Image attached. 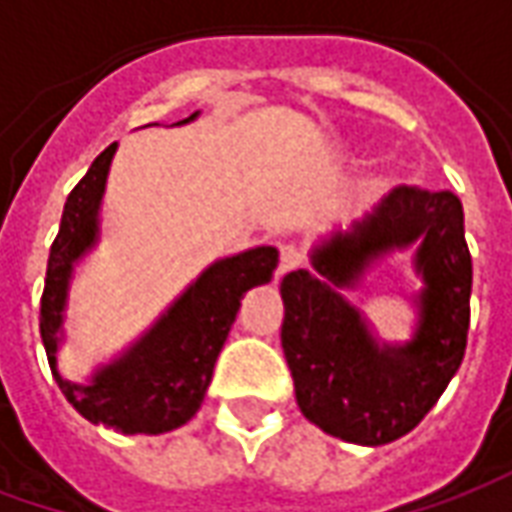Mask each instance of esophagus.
I'll return each mask as SVG.
<instances>
[{"instance_id": "1", "label": "esophagus", "mask_w": 512, "mask_h": 512, "mask_svg": "<svg viewBox=\"0 0 512 512\" xmlns=\"http://www.w3.org/2000/svg\"><path fill=\"white\" fill-rule=\"evenodd\" d=\"M304 263V252H301L296 244H282L279 246V266H277V277L288 274L293 268H299Z\"/></svg>"}]
</instances>
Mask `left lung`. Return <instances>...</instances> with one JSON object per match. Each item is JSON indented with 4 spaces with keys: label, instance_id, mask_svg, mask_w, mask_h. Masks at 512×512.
<instances>
[{
    "label": "left lung",
    "instance_id": "left-lung-1",
    "mask_svg": "<svg viewBox=\"0 0 512 512\" xmlns=\"http://www.w3.org/2000/svg\"><path fill=\"white\" fill-rule=\"evenodd\" d=\"M420 244L426 279L420 329L403 349H378L333 284H350L392 248ZM310 271L282 279V351L304 417L337 439L386 444L414 430L461 367L469 334L472 255L452 191L397 186L345 235L315 249Z\"/></svg>",
    "mask_w": 512,
    "mask_h": 512
}]
</instances>
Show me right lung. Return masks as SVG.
I'll use <instances>...</instances> for the list:
<instances>
[{
	"label": "right lung",
	"instance_id": "obj_1",
	"mask_svg": "<svg viewBox=\"0 0 512 512\" xmlns=\"http://www.w3.org/2000/svg\"><path fill=\"white\" fill-rule=\"evenodd\" d=\"M191 117L180 123H189ZM115 147L112 142L95 158L93 167L65 200L60 233L51 244L46 285L40 296V337L54 381L84 419L117 433H164L180 428L197 414L244 293L274 277L279 255L274 246H257L216 263L126 356L104 367L93 384L79 386L65 381L54 356L60 343L57 334L62 326V307L73 260H79L95 244L98 205Z\"/></svg>",
	"mask_w": 512,
	"mask_h": 512
}]
</instances>
